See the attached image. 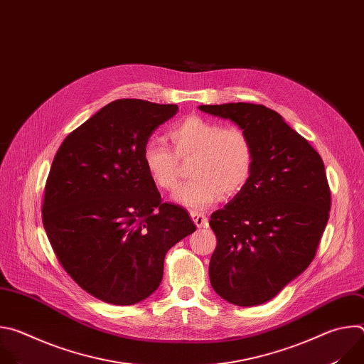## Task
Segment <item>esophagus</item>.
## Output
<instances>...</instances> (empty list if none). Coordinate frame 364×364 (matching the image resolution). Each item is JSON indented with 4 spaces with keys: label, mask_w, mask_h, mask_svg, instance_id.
Returning <instances> with one entry per match:
<instances>
[{
    "label": "esophagus",
    "mask_w": 364,
    "mask_h": 364,
    "mask_svg": "<svg viewBox=\"0 0 364 364\" xmlns=\"http://www.w3.org/2000/svg\"><path fill=\"white\" fill-rule=\"evenodd\" d=\"M190 216H191V219H193L194 225H196L198 229H200V228L207 226V222H209L203 213H198V212H191V213H190Z\"/></svg>",
    "instance_id": "obj_1"
}]
</instances>
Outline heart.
I'll use <instances>...</instances> for the list:
<instances>
[{
	"label": "heart",
	"instance_id": "heart-1",
	"mask_svg": "<svg viewBox=\"0 0 364 364\" xmlns=\"http://www.w3.org/2000/svg\"><path fill=\"white\" fill-rule=\"evenodd\" d=\"M178 157L194 155L190 181L177 187L173 200L191 210H203L222 196L237 194L253 170V144L237 127L191 115L168 131ZM163 142L148 141L142 148V163L155 187L173 190L177 184V158Z\"/></svg>",
	"mask_w": 364,
	"mask_h": 364
}]
</instances>
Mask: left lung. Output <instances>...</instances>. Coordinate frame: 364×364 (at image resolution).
<instances>
[{"label": "left lung", "mask_w": 364, "mask_h": 364, "mask_svg": "<svg viewBox=\"0 0 364 364\" xmlns=\"http://www.w3.org/2000/svg\"><path fill=\"white\" fill-rule=\"evenodd\" d=\"M233 121L253 144L246 186L210 218L218 237L209 277L228 302H268L313 262L328 222L331 193L320 154L284 118L255 103L200 105Z\"/></svg>", "instance_id": "obj_1"}]
</instances>
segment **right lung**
I'll use <instances>...</instances> for the list:
<instances>
[{
	"label": "right lung",
	"instance_id": "obj_1",
	"mask_svg": "<svg viewBox=\"0 0 364 364\" xmlns=\"http://www.w3.org/2000/svg\"><path fill=\"white\" fill-rule=\"evenodd\" d=\"M177 105L118 99L70 132L51 164L43 226L60 265L86 292L114 305L148 298L170 247L196 230L163 203L142 148Z\"/></svg>",
	"mask_w": 364,
	"mask_h": 364
}]
</instances>
